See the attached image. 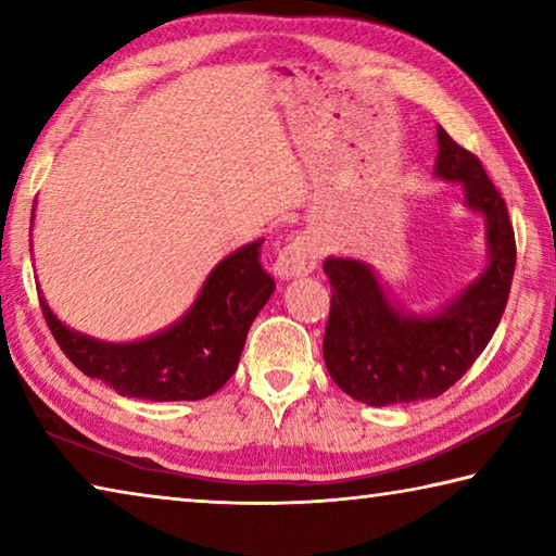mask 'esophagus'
<instances>
[{
	"instance_id": "1",
	"label": "esophagus",
	"mask_w": 556,
	"mask_h": 556,
	"mask_svg": "<svg viewBox=\"0 0 556 556\" xmlns=\"http://www.w3.org/2000/svg\"><path fill=\"white\" fill-rule=\"evenodd\" d=\"M318 260V244L312 235H299L296 240L279 250L275 260V275L279 279H294L304 277L308 271H314Z\"/></svg>"
}]
</instances>
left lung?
<instances>
[{"label":"left lung","instance_id":"left-lung-1","mask_svg":"<svg viewBox=\"0 0 556 556\" xmlns=\"http://www.w3.org/2000/svg\"><path fill=\"white\" fill-rule=\"evenodd\" d=\"M434 176L460 184L464 205L485 223V267L431 312L390 296L372 265L326 257L331 316L324 336L328 375L370 407L434 400L466 375L501 324L515 271V232L483 164L437 127Z\"/></svg>","mask_w":556,"mask_h":556}]
</instances>
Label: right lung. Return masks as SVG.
I'll list each match as a JSON object with an SVG mask.
<instances>
[{"instance_id":"1","label":"right lung","mask_w":556,"mask_h":556,"mask_svg":"<svg viewBox=\"0 0 556 556\" xmlns=\"http://www.w3.org/2000/svg\"><path fill=\"white\" fill-rule=\"evenodd\" d=\"M262 242H248L223 257L186 314L139 341L110 343L75 331L51 312L39 289L41 312L75 368L102 380L122 397L203 400L238 370L250 326L275 294V279L260 262Z\"/></svg>"}]
</instances>
